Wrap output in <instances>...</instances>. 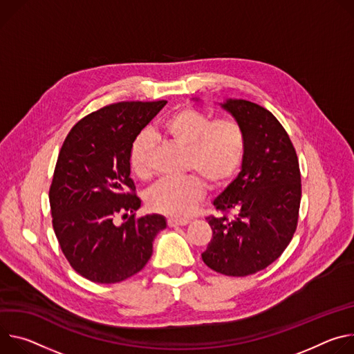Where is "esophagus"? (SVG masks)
<instances>
[{"label": "esophagus", "instance_id": "34e87169", "mask_svg": "<svg viewBox=\"0 0 354 354\" xmlns=\"http://www.w3.org/2000/svg\"><path fill=\"white\" fill-rule=\"evenodd\" d=\"M188 222H189L188 219H177V218H169L167 219V225L169 226H184Z\"/></svg>", "mask_w": 354, "mask_h": 354}]
</instances>
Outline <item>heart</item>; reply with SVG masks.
<instances>
[{"label":"heart","mask_w":354,"mask_h":354,"mask_svg":"<svg viewBox=\"0 0 354 354\" xmlns=\"http://www.w3.org/2000/svg\"><path fill=\"white\" fill-rule=\"evenodd\" d=\"M162 136L185 147L184 170L195 174L183 178H166L157 183L146 195L149 208L173 218L189 215L201 201L205 181L209 187L225 185L236 174L246 153V135L242 125L232 118H212L192 106L173 112L159 125ZM153 142L147 135H139L129 151L132 171L142 180H149Z\"/></svg>","instance_id":"heart-1"}]
</instances>
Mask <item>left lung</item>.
<instances>
[{"instance_id": "obj_1", "label": "left lung", "mask_w": 354, "mask_h": 354, "mask_svg": "<svg viewBox=\"0 0 354 354\" xmlns=\"http://www.w3.org/2000/svg\"><path fill=\"white\" fill-rule=\"evenodd\" d=\"M246 135L242 171L214 200L212 239L201 254L216 272L245 277L276 261L298 223L301 173L292 142L266 108L246 100L221 104Z\"/></svg>"}]
</instances>
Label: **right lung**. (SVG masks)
<instances>
[{"label": "right lung", "instance_id": "add662e5", "mask_svg": "<svg viewBox=\"0 0 354 354\" xmlns=\"http://www.w3.org/2000/svg\"><path fill=\"white\" fill-rule=\"evenodd\" d=\"M166 102L109 104L63 142L49 189L52 223L67 261L90 281L113 284L139 272L167 226L162 215L136 216L140 198L129 165L133 140ZM118 216L129 219L116 225Z\"/></svg>", "mask_w": 354, "mask_h": 354}]
</instances>
